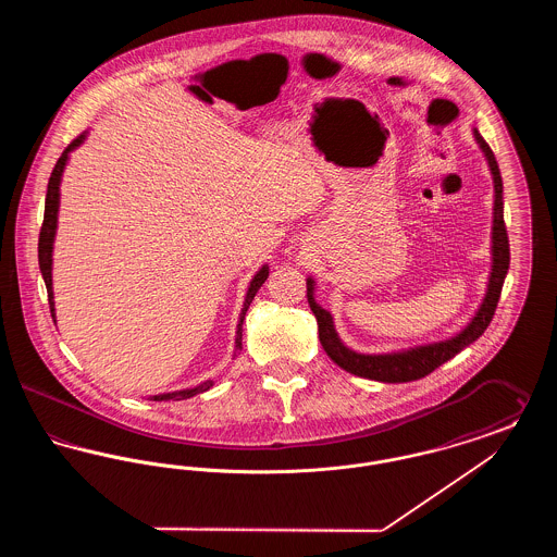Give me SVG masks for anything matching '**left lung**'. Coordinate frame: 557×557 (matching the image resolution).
I'll return each mask as SVG.
<instances>
[{"mask_svg":"<svg viewBox=\"0 0 557 557\" xmlns=\"http://www.w3.org/2000/svg\"><path fill=\"white\" fill-rule=\"evenodd\" d=\"M476 141L482 148V152L486 154L493 180H495V219H493V271H491V280H488V292L484 296L482 307L478 309L476 318L470 321V325L457 334L455 338L445 341V343H436V345L418 346L405 352H391V355H359L350 348H346L336 330H334V321L332 315L321 309L315 298H313V280H307V300L309 307L313 311V315L318 319L319 341L323 350L327 352V357L341 366L343 370L361 377H370L377 382H413L425 377L428 373L441 368L443 363H447L457 352H461L466 346L472 345L478 341L484 330L488 327V323L493 321L497 302L502 298V288H504L505 275L509 269V238H507V230H505L504 221V182H502V173H499V164L491 150V146L482 139L480 133L474 132Z\"/></svg>","mask_w":557,"mask_h":557,"instance_id":"1","label":"left lung"}]
</instances>
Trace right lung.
<instances>
[{"instance_id": "right-lung-1", "label": "right lung", "mask_w": 557, "mask_h": 557, "mask_svg": "<svg viewBox=\"0 0 557 557\" xmlns=\"http://www.w3.org/2000/svg\"><path fill=\"white\" fill-rule=\"evenodd\" d=\"M85 139V135L75 137L66 148L64 152L60 154V159L53 166L52 175H50V182H48V194H46V212H44V223H41V232H39V269H41V275H44V282H46V288H48V302H50V311L53 315V292H52V244L53 236H55V219H58V189H60V177H62V169L66 164L69 159V152L75 150L79 146L81 141ZM267 275H269V269L263 267L255 280L250 282V288L246 292V300H244V309L239 313L238 332H236V350H242V323H244V315L255 298V294L259 292V288L265 284ZM212 382H202L200 386L196 388H187V391H180V393H169V395H157L152 397V400H184V398L194 397L198 393H205L211 388Z\"/></svg>"}]
</instances>
